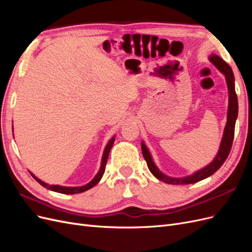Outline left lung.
Returning a JSON list of instances; mask_svg holds the SVG:
<instances>
[{
  "instance_id": "obj_1",
  "label": "left lung",
  "mask_w": 252,
  "mask_h": 252,
  "mask_svg": "<svg viewBox=\"0 0 252 252\" xmlns=\"http://www.w3.org/2000/svg\"><path fill=\"white\" fill-rule=\"evenodd\" d=\"M210 62L215 65L218 69L225 75L227 88H228V111H227V123L224 129L223 138L220 141V145L218 154L216 158H213V161L209 163L207 166H205L204 168L193 172L192 174L187 175V177L182 178H173L169 177L165 173H163L159 170L157 165L155 164L154 159H152L151 154L149 152L146 145L144 142H142V152L145 161L147 162V166L150 170V172L155 175V177L162 181L167 184L171 185H184V184H193L199 181H202L206 178L210 177L211 174L215 173L220 166L224 164L226 158L229 155L233 136H234V127H235V121L238 119V111H239V104H238V96L235 94V87H234V75L231 70V67L228 65L223 59H220L217 55H211L209 58Z\"/></svg>"
}]
</instances>
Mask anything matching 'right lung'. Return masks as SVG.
Masks as SVG:
<instances>
[{"label":"right lung","instance_id":"1","mask_svg":"<svg viewBox=\"0 0 252 252\" xmlns=\"http://www.w3.org/2000/svg\"><path fill=\"white\" fill-rule=\"evenodd\" d=\"M114 138L116 136H112V138L109 140V142L107 143V145H106V147L104 149V152H103V156H102V161H101V167H100V170L97 171V173L94 175V178L91 180L89 183H87V184L83 185V186H77V187H66V186H61V185H49L47 184V183H45L43 181H41L40 179H37L35 175L33 173H32V177L34 178V180L36 182H39L40 184L47 188L49 190H52V191H56V192H60V193H64V194H75V193H81V192H84L86 191V190L93 188L94 186H95L98 182L101 181L103 174L105 172V167H106V163H107V159H108V157H109V152H110V149L112 147V145L114 143Z\"/></svg>","mask_w":252,"mask_h":252}]
</instances>
